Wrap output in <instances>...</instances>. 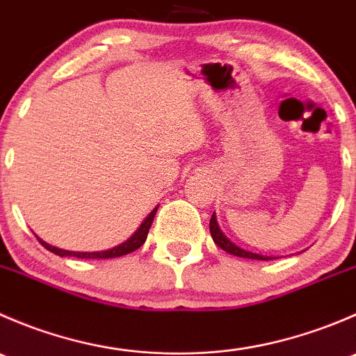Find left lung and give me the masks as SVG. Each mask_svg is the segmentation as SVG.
<instances>
[{"label": "left lung", "instance_id": "left-lung-1", "mask_svg": "<svg viewBox=\"0 0 356 356\" xmlns=\"http://www.w3.org/2000/svg\"><path fill=\"white\" fill-rule=\"evenodd\" d=\"M210 234H211V238H213L215 245L220 246L222 250L227 251V253L234 254V257H239V258H251V260H274V258H275V257H267V254L251 253V251L243 250V248L236 246L234 243L229 241L227 236H224V232H222L220 227H218L217 217H215V213L211 215V218H210Z\"/></svg>", "mask_w": 356, "mask_h": 356}]
</instances>
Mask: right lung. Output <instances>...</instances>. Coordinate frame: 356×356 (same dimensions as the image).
I'll use <instances>...</instances> for the list:
<instances>
[{
  "instance_id": "add662e5",
  "label": "right lung",
  "mask_w": 356,
  "mask_h": 356,
  "mask_svg": "<svg viewBox=\"0 0 356 356\" xmlns=\"http://www.w3.org/2000/svg\"><path fill=\"white\" fill-rule=\"evenodd\" d=\"M158 207L153 208L152 213L148 215V217L145 218V222H143L141 225H139L138 231L134 232V234L131 236V238L127 239L125 243H122V245L111 248V250H105V251H89V253H84V251H68V250H62V248H56V246H51L48 245V243L42 241L41 238L39 239V243H41L42 246L46 248L48 251H51V253L58 254V257H75V258H117V257H122V254H127V253H132V251H136L138 248H141L145 245L146 238H148V232H149V227H152L153 224V218H155V213H156Z\"/></svg>"
}]
</instances>
